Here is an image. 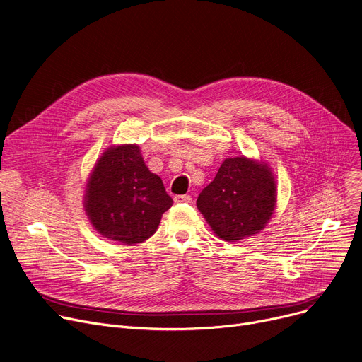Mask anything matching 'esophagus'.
<instances>
[{"label": "esophagus", "instance_id": "esophagus-1", "mask_svg": "<svg viewBox=\"0 0 362 362\" xmlns=\"http://www.w3.org/2000/svg\"><path fill=\"white\" fill-rule=\"evenodd\" d=\"M174 200H175V203H192L193 199L188 194H181V196H175Z\"/></svg>", "mask_w": 362, "mask_h": 362}]
</instances>
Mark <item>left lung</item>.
<instances>
[{"label":"left lung","mask_w":362,"mask_h":362,"mask_svg":"<svg viewBox=\"0 0 362 362\" xmlns=\"http://www.w3.org/2000/svg\"><path fill=\"white\" fill-rule=\"evenodd\" d=\"M271 168L245 156L222 162L214 181L197 197V209L212 231L226 242L261 233L277 203Z\"/></svg>","instance_id":"left-lung-1"}]
</instances>
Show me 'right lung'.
Here are the masks:
<instances>
[{
	"mask_svg": "<svg viewBox=\"0 0 362 362\" xmlns=\"http://www.w3.org/2000/svg\"><path fill=\"white\" fill-rule=\"evenodd\" d=\"M160 177L148 170L140 147H109L90 174L83 208L98 234L134 246L156 233L172 206Z\"/></svg>",
	"mask_w": 362,
	"mask_h": 362,
	"instance_id": "add662e5",
	"label": "right lung"
}]
</instances>
